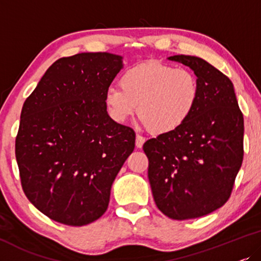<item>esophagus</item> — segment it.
<instances>
[{
  "instance_id": "34e87169",
  "label": "esophagus",
  "mask_w": 261,
  "mask_h": 261,
  "mask_svg": "<svg viewBox=\"0 0 261 261\" xmlns=\"http://www.w3.org/2000/svg\"><path fill=\"white\" fill-rule=\"evenodd\" d=\"M144 142H145V138L143 137V136L141 135L136 136V146H137V148H142L143 144H144Z\"/></svg>"
}]
</instances>
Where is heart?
<instances>
[{
  "label": "heart",
  "mask_w": 261,
  "mask_h": 261,
  "mask_svg": "<svg viewBox=\"0 0 261 261\" xmlns=\"http://www.w3.org/2000/svg\"><path fill=\"white\" fill-rule=\"evenodd\" d=\"M119 86H110L105 92L109 116L125 123L137 111L143 125L157 135L185 125L201 94L200 80L193 71L159 61L131 66L120 75Z\"/></svg>",
  "instance_id": "heart-1"
}]
</instances>
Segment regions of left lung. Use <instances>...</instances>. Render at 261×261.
<instances>
[{
    "instance_id": "1",
    "label": "left lung",
    "mask_w": 261,
    "mask_h": 261,
    "mask_svg": "<svg viewBox=\"0 0 261 261\" xmlns=\"http://www.w3.org/2000/svg\"><path fill=\"white\" fill-rule=\"evenodd\" d=\"M200 80L199 104L178 130L146 141L148 177L157 208L174 220L196 219L228 201L244 159V116L233 84L192 56L169 57Z\"/></svg>"
}]
</instances>
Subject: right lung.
Returning <instances> with one entry per match:
<instances>
[{"label":"right lung","instance_id":"right-lung-1","mask_svg":"<svg viewBox=\"0 0 261 261\" xmlns=\"http://www.w3.org/2000/svg\"><path fill=\"white\" fill-rule=\"evenodd\" d=\"M122 59L106 52L59 59L25 99L15 141L22 189L54 221L85 226L100 218L134 151V130L110 118L104 104Z\"/></svg>","mask_w":261,"mask_h":261}]
</instances>
